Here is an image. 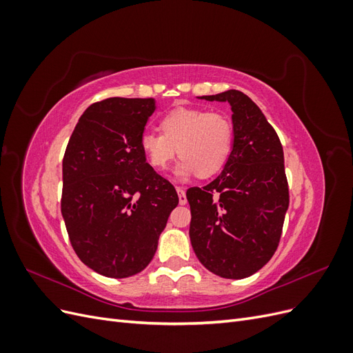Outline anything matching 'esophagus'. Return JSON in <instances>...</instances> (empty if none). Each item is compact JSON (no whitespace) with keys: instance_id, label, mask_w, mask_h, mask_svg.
I'll list each match as a JSON object with an SVG mask.
<instances>
[{"instance_id":"34e87169","label":"esophagus","mask_w":353,"mask_h":353,"mask_svg":"<svg viewBox=\"0 0 353 353\" xmlns=\"http://www.w3.org/2000/svg\"><path fill=\"white\" fill-rule=\"evenodd\" d=\"M176 193H178V197H179V205H185V203H187L185 190L183 187H176Z\"/></svg>"}]
</instances>
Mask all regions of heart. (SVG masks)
<instances>
[{
    "instance_id": "obj_1",
    "label": "heart",
    "mask_w": 353,
    "mask_h": 353,
    "mask_svg": "<svg viewBox=\"0 0 353 353\" xmlns=\"http://www.w3.org/2000/svg\"><path fill=\"white\" fill-rule=\"evenodd\" d=\"M161 132L144 131L140 147L147 162L163 170L176 154L181 159L175 175L188 178L199 172L210 176L223 168L232 150L234 131L228 117L218 112L179 108L163 116Z\"/></svg>"
}]
</instances>
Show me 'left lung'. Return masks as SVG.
<instances>
[{
  "mask_svg": "<svg viewBox=\"0 0 353 353\" xmlns=\"http://www.w3.org/2000/svg\"><path fill=\"white\" fill-rule=\"evenodd\" d=\"M199 99L230 103L234 141L218 178L187 191L190 240L205 268L241 280L268 263L279 248L288 209L283 145L262 110L241 91Z\"/></svg>",
  "mask_w": 353,
  "mask_h": 353,
  "instance_id": "obj_1",
  "label": "left lung"
}]
</instances>
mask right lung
I'll list each match as a JSON object with an SVG mask.
<instances>
[{
	"mask_svg": "<svg viewBox=\"0 0 353 353\" xmlns=\"http://www.w3.org/2000/svg\"><path fill=\"white\" fill-rule=\"evenodd\" d=\"M154 99L112 97L91 104L63 157L61 215L78 258L110 279H126L152 262L176 205L168 179L140 147Z\"/></svg>",
	"mask_w": 353,
	"mask_h": 353,
	"instance_id": "1",
	"label": "right lung"
}]
</instances>
